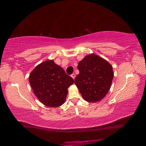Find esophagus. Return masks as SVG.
<instances>
[{"mask_svg":"<svg viewBox=\"0 0 146 146\" xmlns=\"http://www.w3.org/2000/svg\"><path fill=\"white\" fill-rule=\"evenodd\" d=\"M71 77L74 79L75 77H76V74H72L71 75Z\"/></svg>","mask_w":146,"mask_h":146,"instance_id":"1","label":"esophagus"}]
</instances>
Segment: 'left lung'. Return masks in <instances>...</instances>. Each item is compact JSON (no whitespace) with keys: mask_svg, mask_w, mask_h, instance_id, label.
<instances>
[{"mask_svg":"<svg viewBox=\"0 0 146 146\" xmlns=\"http://www.w3.org/2000/svg\"><path fill=\"white\" fill-rule=\"evenodd\" d=\"M77 68L80 72L74 83L83 98L90 102L102 99L111 85L114 76L111 65L100 56L91 54L78 63Z\"/></svg>","mask_w":146,"mask_h":146,"instance_id":"8db88e82","label":"left lung"}]
</instances>
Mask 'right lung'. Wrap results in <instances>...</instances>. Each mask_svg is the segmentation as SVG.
<instances>
[{"instance_id":"add662e5","label":"right lung","mask_w":146,"mask_h":146,"mask_svg":"<svg viewBox=\"0 0 146 146\" xmlns=\"http://www.w3.org/2000/svg\"><path fill=\"white\" fill-rule=\"evenodd\" d=\"M74 82L63 68L50 60L38 65L29 76L35 96L42 104L50 107H60L64 103L68 88Z\"/></svg>"}]
</instances>
